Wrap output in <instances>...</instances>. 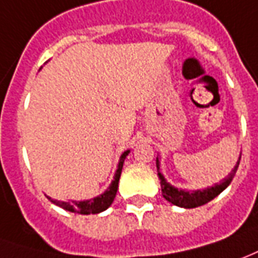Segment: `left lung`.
I'll use <instances>...</instances> for the list:
<instances>
[{"label": "left lung", "instance_id": "left-lung-1", "mask_svg": "<svg viewBox=\"0 0 258 258\" xmlns=\"http://www.w3.org/2000/svg\"><path fill=\"white\" fill-rule=\"evenodd\" d=\"M239 162H240V155H239V159L236 162V165L232 169V172L221 180V183H215L211 187L203 188V190H183V188H177L172 185L166 179L165 176L160 172V160L159 156L156 158V167H158V176L160 180V187H162V196L163 198L169 201L170 204L177 205L181 208H196V207H201V205L210 203L211 200L219 196L221 192L230 184V181L233 180L236 174V170L239 167Z\"/></svg>", "mask_w": 258, "mask_h": 258}]
</instances>
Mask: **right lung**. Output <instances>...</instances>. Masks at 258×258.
Listing matches in <instances>:
<instances>
[{
    "label": "right lung",
    "mask_w": 258,
    "mask_h": 258,
    "mask_svg": "<svg viewBox=\"0 0 258 258\" xmlns=\"http://www.w3.org/2000/svg\"><path fill=\"white\" fill-rule=\"evenodd\" d=\"M130 149L124 151L120 159H118V165H117V170L114 173V177L111 180L110 185L106 188V191L99 194L98 197H93L91 200H84V201H58V200H53L51 197H47L53 204L58 205L62 210L70 211V212H75V214H82V215H89V214H100L106 211L114 201V197L117 194V188H118V180L121 176V170H123V165L125 158L128 156Z\"/></svg>",
    "instance_id": "obj_1"
}]
</instances>
